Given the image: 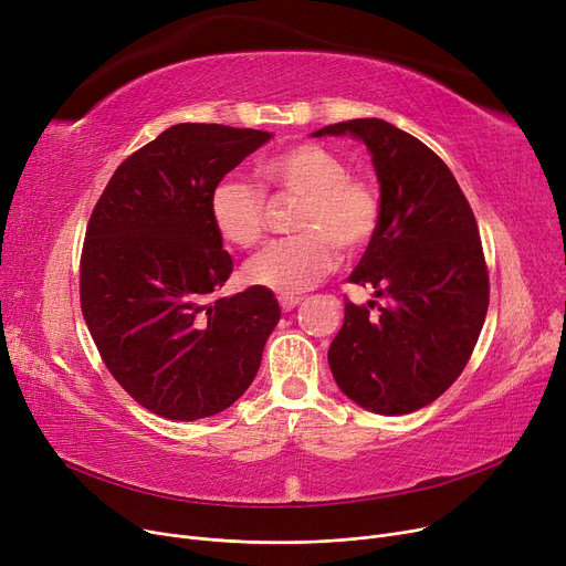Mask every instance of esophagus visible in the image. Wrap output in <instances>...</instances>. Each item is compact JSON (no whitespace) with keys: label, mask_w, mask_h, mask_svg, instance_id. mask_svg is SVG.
Returning <instances> with one entry per match:
<instances>
[{"label":"esophagus","mask_w":566,"mask_h":566,"mask_svg":"<svg viewBox=\"0 0 566 566\" xmlns=\"http://www.w3.org/2000/svg\"><path fill=\"white\" fill-rule=\"evenodd\" d=\"M298 305H301L298 295H280V307H282L284 312H291V310H295Z\"/></svg>","instance_id":"1"}]
</instances>
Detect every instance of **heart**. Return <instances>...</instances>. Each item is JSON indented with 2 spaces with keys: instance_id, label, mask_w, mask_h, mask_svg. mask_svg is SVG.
<instances>
[{
  "instance_id": "heart-1",
  "label": "heart",
  "mask_w": 566,
  "mask_h": 566,
  "mask_svg": "<svg viewBox=\"0 0 566 566\" xmlns=\"http://www.w3.org/2000/svg\"><path fill=\"white\" fill-rule=\"evenodd\" d=\"M265 186L301 197L293 216L295 235L282 238L245 263V282L282 295L316 286L339 263L337 245L355 254L365 250L380 224L378 192L348 176L346 163L321 144H295L259 165ZM211 222L227 243L254 248L265 231L261 188L227 178L208 201Z\"/></svg>"
}]
</instances>
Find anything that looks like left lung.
I'll list each match as a JSON object with an SVG mask.
<instances>
[{
  "instance_id": "8db88e82",
  "label": "left lung",
  "mask_w": 566,
  "mask_h": 566,
  "mask_svg": "<svg viewBox=\"0 0 566 566\" xmlns=\"http://www.w3.org/2000/svg\"><path fill=\"white\" fill-rule=\"evenodd\" d=\"M365 142L380 186V224L348 282L382 298L346 301L328 363L339 390L378 415L436 401L461 376L489 310L478 220L454 174L427 144L382 118H353L314 137Z\"/></svg>"
}]
</instances>
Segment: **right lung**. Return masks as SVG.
I'll return each mask as SVG.
<instances>
[{"label": "right lung", "mask_w": 566, "mask_h": 566, "mask_svg": "<svg viewBox=\"0 0 566 566\" xmlns=\"http://www.w3.org/2000/svg\"><path fill=\"white\" fill-rule=\"evenodd\" d=\"M271 133L176 124L126 158L88 220L80 301L116 382L160 418L229 408L254 380L280 321L273 291L218 298L233 271L208 201Z\"/></svg>", "instance_id": "obj_1"}]
</instances>
